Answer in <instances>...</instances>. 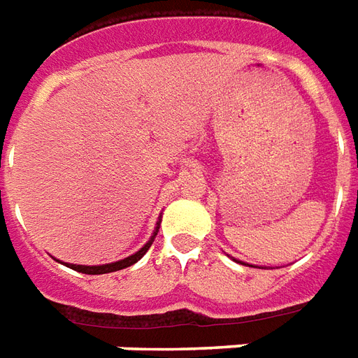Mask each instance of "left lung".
Here are the masks:
<instances>
[{"label":"left lung","instance_id":"1","mask_svg":"<svg viewBox=\"0 0 358 358\" xmlns=\"http://www.w3.org/2000/svg\"><path fill=\"white\" fill-rule=\"evenodd\" d=\"M234 261H236V259H234ZM236 263H240V264H245V263H243V261H236ZM248 266H253V264H248Z\"/></svg>","mask_w":358,"mask_h":358}]
</instances>
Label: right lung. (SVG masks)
<instances>
[{"instance_id": "right-lung-1", "label": "right lung", "mask_w": 358, "mask_h": 358, "mask_svg": "<svg viewBox=\"0 0 358 358\" xmlns=\"http://www.w3.org/2000/svg\"><path fill=\"white\" fill-rule=\"evenodd\" d=\"M159 226H161V217L157 220L155 224V230L151 234V238L148 240V243L143 245L141 249H138L134 255L126 257V259H120V261H115V263H107V264H95V266H86V264H71V263H65L69 268L76 270V272H82V274H109V272H117V270H122V268H128V266H132L140 261L141 257L148 253V249L151 248V243L155 240L157 232H159ZM61 263V261H59Z\"/></svg>"}]
</instances>
